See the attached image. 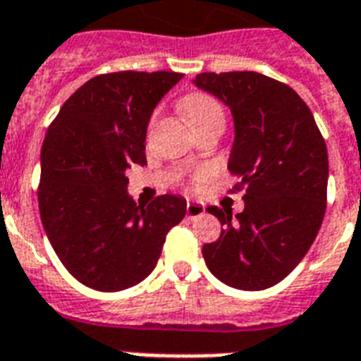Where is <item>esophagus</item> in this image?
<instances>
[{"label":"esophagus","mask_w":361,"mask_h":361,"mask_svg":"<svg viewBox=\"0 0 361 361\" xmlns=\"http://www.w3.org/2000/svg\"><path fill=\"white\" fill-rule=\"evenodd\" d=\"M205 213V207L202 203L197 202H188L186 203V216L188 219H196V216H202Z\"/></svg>","instance_id":"1"}]
</instances>
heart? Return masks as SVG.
Instances as JSON below:
<instances>
[{"mask_svg": "<svg viewBox=\"0 0 361 361\" xmlns=\"http://www.w3.org/2000/svg\"><path fill=\"white\" fill-rule=\"evenodd\" d=\"M183 110L190 118L194 127L200 126V123H205L209 119L224 118L221 102L207 93L188 94L183 100ZM205 180H207V171H197L196 175H194V184H203Z\"/></svg>", "mask_w": 361, "mask_h": 361, "instance_id": "b5f03b06", "label": "heart"}]
</instances>
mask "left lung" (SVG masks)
<instances>
[{
    "label": "left lung",
    "mask_w": 361,
    "mask_h": 361,
    "mask_svg": "<svg viewBox=\"0 0 361 361\" xmlns=\"http://www.w3.org/2000/svg\"><path fill=\"white\" fill-rule=\"evenodd\" d=\"M230 106L235 139L228 169L245 209L207 207L221 235L202 249L222 283L261 291L286 278L318 235L327 202V146L293 89L259 72H203L194 80Z\"/></svg>",
    "instance_id": "1"
}]
</instances>
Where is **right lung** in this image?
Here are the masks:
<instances>
[{
  "label": "right lung",
  "instance_id": "obj_1",
  "mask_svg": "<svg viewBox=\"0 0 361 361\" xmlns=\"http://www.w3.org/2000/svg\"><path fill=\"white\" fill-rule=\"evenodd\" d=\"M180 78L165 70L94 75L49 126L39 216L64 268L91 289L121 291L145 280L186 215V202L171 194L135 203L126 177L133 164L146 165L150 116Z\"/></svg>",
  "mask_w": 361,
  "mask_h": 361
}]
</instances>
